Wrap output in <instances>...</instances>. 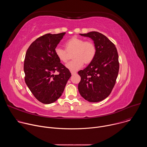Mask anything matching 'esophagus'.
<instances>
[{
	"label": "esophagus",
	"mask_w": 147,
	"mask_h": 147,
	"mask_svg": "<svg viewBox=\"0 0 147 147\" xmlns=\"http://www.w3.org/2000/svg\"><path fill=\"white\" fill-rule=\"evenodd\" d=\"M77 74V73L75 72V71H72V72H71V74H72V75H74V74Z\"/></svg>",
	"instance_id": "obj_1"
}]
</instances>
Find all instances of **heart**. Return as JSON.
<instances>
[{"mask_svg":"<svg viewBox=\"0 0 147 147\" xmlns=\"http://www.w3.org/2000/svg\"><path fill=\"white\" fill-rule=\"evenodd\" d=\"M64 46L65 49L56 47L55 53L59 61L63 63L68 61L69 54L73 53L74 59L66 65V67L71 71L80 69L84 63L89 65L94 60L96 54V47L92 40H85L84 39L73 36L67 40Z\"/></svg>","mask_w":147,"mask_h":147,"instance_id":"1","label":"heart"}]
</instances>
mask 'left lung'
<instances>
[{"instance_id": "1", "label": "left lung", "mask_w": 147, "mask_h": 147, "mask_svg": "<svg viewBox=\"0 0 147 147\" xmlns=\"http://www.w3.org/2000/svg\"><path fill=\"white\" fill-rule=\"evenodd\" d=\"M80 35L94 40L96 54L86 69L78 72L81 77L78 91L86 100L99 102L110 95L116 84L119 70L117 51L112 42L100 32L92 31Z\"/></svg>"}]
</instances>
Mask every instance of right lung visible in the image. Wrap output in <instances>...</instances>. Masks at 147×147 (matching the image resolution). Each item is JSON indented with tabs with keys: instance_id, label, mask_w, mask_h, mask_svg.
Segmentation results:
<instances>
[{
	"instance_id": "add662e5",
	"label": "right lung",
	"mask_w": 147,
	"mask_h": 147,
	"mask_svg": "<svg viewBox=\"0 0 147 147\" xmlns=\"http://www.w3.org/2000/svg\"><path fill=\"white\" fill-rule=\"evenodd\" d=\"M66 32L47 34L35 39L28 48L24 59V80L39 102H55L63 92L71 77L69 70L61 64L55 49ZM57 71L59 74H53Z\"/></svg>"
}]
</instances>
